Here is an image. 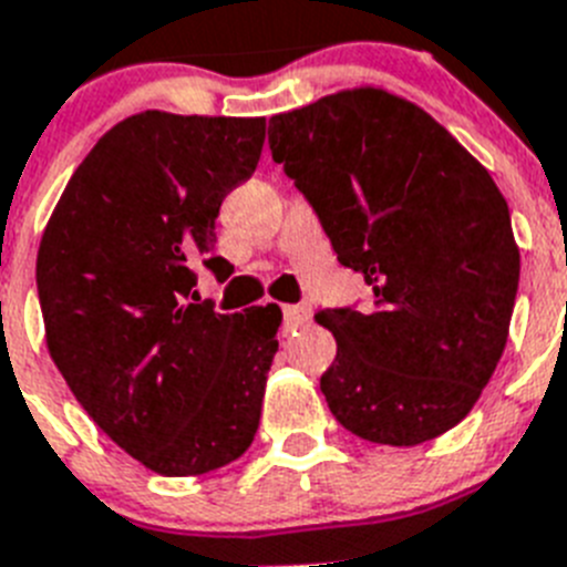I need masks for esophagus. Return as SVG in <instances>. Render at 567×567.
<instances>
[{"label":"esophagus","instance_id":"obj_1","mask_svg":"<svg viewBox=\"0 0 567 567\" xmlns=\"http://www.w3.org/2000/svg\"><path fill=\"white\" fill-rule=\"evenodd\" d=\"M309 307L298 303V307H284V327L287 329H300L309 320Z\"/></svg>","mask_w":567,"mask_h":567}]
</instances>
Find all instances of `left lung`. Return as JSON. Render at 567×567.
<instances>
[{
  "instance_id": "left-lung-1",
  "label": "left lung",
  "mask_w": 567,
  "mask_h": 567,
  "mask_svg": "<svg viewBox=\"0 0 567 567\" xmlns=\"http://www.w3.org/2000/svg\"><path fill=\"white\" fill-rule=\"evenodd\" d=\"M269 150L372 289L369 307L318 312L338 340L320 378L334 420L383 445L454 429L503 358L519 287L488 169L417 104L372 87L272 115Z\"/></svg>"
}]
</instances>
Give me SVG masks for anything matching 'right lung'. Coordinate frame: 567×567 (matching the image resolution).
Wrapping results in <instances>:
<instances>
[{"label":"right lung","instance_id":"1","mask_svg":"<svg viewBox=\"0 0 567 567\" xmlns=\"http://www.w3.org/2000/svg\"><path fill=\"white\" fill-rule=\"evenodd\" d=\"M264 118L147 110L115 124L64 187L37 258L53 363L93 423L164 477L247 452L280 309L193 303L195 264L227 278L215 218L255 173Z\"/></svg>","mask_w":567,"mask_h":567}]
</instances>
